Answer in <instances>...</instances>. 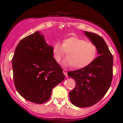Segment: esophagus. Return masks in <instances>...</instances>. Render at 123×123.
Segmentation results:
<instances>
[{
    "mask_svg": "<svg viewBox=\"0 0 123 123\" xmlns=\"http://www.w3.org/2000/svg\"><path fill=\"white\" fill-rule=\"evenodd\" d=\"M67 73H68V70H67V69H64V70H63V73H64V74L66 77L68 76V74H67Z\"/></svg>",
    "mask_w": 123,
    "mask_h": 123,
    "instance_id": "esophagus-1",
    "label": "esophagus"
}]
</instances>
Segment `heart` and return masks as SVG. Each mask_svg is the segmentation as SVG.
<instances>
[{
  "instance_id": "obj_1",
  "label": "heart",
  "mask_w": 123,
  "mask_h": 123,
  "mask_svg": "<svg viewBox=\"0 0 123 123\" xmlns=\"http://www.w3.org/2000/svg\"><path fill=\"white\" fill-rule=\"evenodd\" d=\"M67 53L68 56L63 60L64 67L73 65L75 68H83L93 62L97 54V48L94 43L77 37L64 40L63 44L57 42L53 48V56L60 63Z\"/></svg>"
}]
</instances>
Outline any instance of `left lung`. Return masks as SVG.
<instances>
[{"instance_id":"8db88e82","label":"left lung","mask_w":123,"mask_h":123,"mask_svg":"<svg viewBox=\"0 0 123 123\" xmlns=\"http://www.w3.org/2000/svg\"><path fill=\"white\" fill-rule=\"evenodd\" d=\"M84 32L97 46L99 56L86 67L68 72L75 82V88L69 93L70 102L79 107L97 103L106 93L112 78L113 57L105 41L96 33Z\"/></svg>"}]
</instances>
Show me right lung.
<instances>
[{"mask_svg": "<svg viewBox=\"0 0 123 123\" xmlns=\"http://www.w3.org/2000/svg\"><path fill=\"white\" fill-rule=\"evenodd\" d=\"M15 87L23 98L35 104L49 100L54 87L64 80L63 69L53 58V46L39 31L18 43L12 59Z\"/></svg>", "mask_w": 123, "mask_h": 123, "instance_id": "add662e5", "label": "right lung"}]
</instances>
